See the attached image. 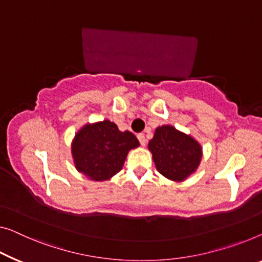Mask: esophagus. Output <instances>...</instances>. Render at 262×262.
<instances>
[{
    "label": "esophagus",
    "mask_w": 262,
    "mask_h": 262,
    "mask_svg": "<svg viewBox=\"0 0 262 262\" xmlns=\"http://www.w3.org/2000/svg\"><path fill=\"white\" fill-rule=\"evenodd\" d=\"M138 139H139L140 143H141V146H146L147 140H146V136H144V134H138Z\"/></svg>",
    "instance_id": "1"
}]
</instances>
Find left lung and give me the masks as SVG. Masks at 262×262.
Listing matches in <instances>:
<instances>
[{
    "mask_svg": "<svg viewBox=\"0 0 262 262\" xmlns=\"http://www.w3.org/2000/svg\"><path fill=\"white\" fill-rule=\"evenodd\" d=\"M148 149L159 173L177 182L185 181L195 173L202 159L201 144L169 124L156 128Z\"/></svg>",
    "mask_w": 262,
    "mask_h": 262,
    "instance_id": "obj_1",
    "label": "left lung"
}]
</instances>
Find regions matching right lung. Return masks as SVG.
<instances>
[{
	"label": "right lung",
	"mask_w": 262,
	"mask_h": 262,
	"mask_svg": "<svg viewBox=\"0 0 262 262\" xmlns=\"http://www.w3.org/2000/svg\"><path fill=\"white\" fill-rule=\"evenodd\" d=\"M140 146L130 132H121L114 122L103 120L84 124L72 141L76 170L93 181H106L122 169L130 149Z\"/></svg>",
	"instance_id": "add662e5"
}]
</instances>
